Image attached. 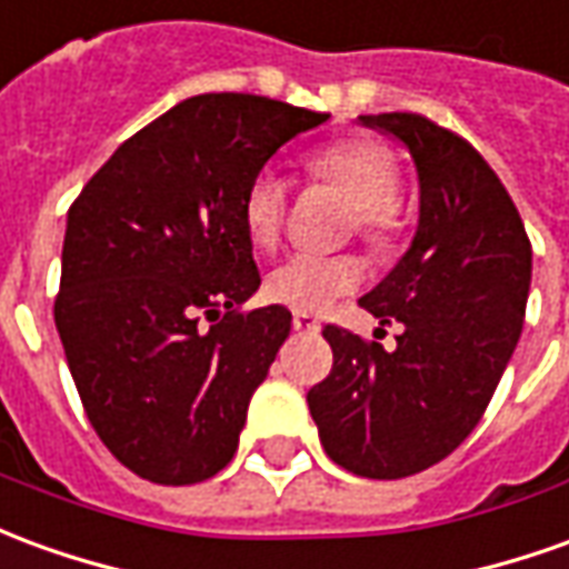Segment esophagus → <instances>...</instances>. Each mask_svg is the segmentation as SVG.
<instances>
[{"label": "esophagus", "mask_w": 569, "mask_h": 569, "mask_svg": "<svg viewBox=\"0 0 569 569\" xmlns=\"http://www.w3.org/2000/svg\"><path fill=\"white\" fill-rule=\"evenodd\" d=\"M292 326H296L298 332H320V320L311 317V313H296V317H292Z\"/></svg>", "instance_id": "34e87169"}]
</instances>
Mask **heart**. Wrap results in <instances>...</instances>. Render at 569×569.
<instances>
[{
    "mask_svg": "<svg viewBox=\"0 0 569 569\" xmlns=\"http://www.w3.org/2000/svg\"><path fill=\"white\" fill-rule=\"evenodd\" d=\"M308 172L326 184L339 190L345 200L357 209V230L369 240H388L395 230V206L400 197V169L395 157L379 144H332L313 153ZM286 181L271 169L261 172L243 190V230L249 243L268 246L277 243L283 230ZM367 280V264L357 256H308L298 252L280 261L268 280L264 296L273 305H283L296 313H320L336 298L351 296Z\"/></svg>",
    "mask_w": 569,
    "mask_h": 569,
    "instance_id": "heart-1",
    "label": "heart"
}]
</instances>
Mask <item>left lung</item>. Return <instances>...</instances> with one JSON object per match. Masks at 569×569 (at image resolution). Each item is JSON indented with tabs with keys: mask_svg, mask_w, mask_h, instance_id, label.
I'll list each match as a JSON object with an SVG mask.
<instances>
[{
	"mask_svg": "<svg viewBox=\"0 0 569 569\" xmlns=\"http://www.w3.org/2000/svg\"><path fill=\"white\" fill-rule=\"evenodd\" d=\"M407 147L419 174L412 243L360 305L400 320L395 351L326 326L332 372L308 391L326 456L397 480L447 459L475 431L520 339L533 249L487 160L419 113L360 117Z\"/></svg>",
	"mask_w": 569,
	"mask_h": 569,
	"instance_id": "left-lung-1",
	"label": "left lung"
}]
</instances>
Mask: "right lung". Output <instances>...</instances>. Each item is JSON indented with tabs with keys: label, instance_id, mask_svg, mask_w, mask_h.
Listing matches in <instances>:
<instances>
[{
	"label": "right lung",
	"instance_id": "add662e5",
	"mask_svg": "<svg viewBox=\"0 0 569 569\" xmlns=\"http://www.w3.org/2000/svg\"><path fill=\"white\" fill-rule=\"evenodd\" d=\"M329 113L197 94L132 134L67 212L54 326L91 428L138 478L184 487L233 459L292 313H240L258 277L243 190Z\"/></svg>",
	"mask_w": 569,
	"mask_h": 569
}]
</instances>
